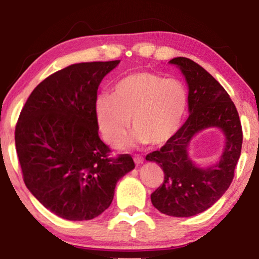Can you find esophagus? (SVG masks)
I'll return each instance as SVG.
<instances>
[{
    "label": "esophagus",
    "mask_w": 259,
    "mask_h": 259,
    "mask_svg": "<svg viewBox=\"0 0 259 259\" xmlns=\"http://www.w3.org/2000/svg\"><path fill=\"white\" fill-rule=\"evenodd\" d=\"M133 159H134V162H136L137 165H139V164H141V162L144 161V157H141V155H139V154L134 155Z\"/></svg>",
    "instance_id": "34e87169"
}]
</instances>
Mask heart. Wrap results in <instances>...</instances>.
Listing matches in <instances>:
<instances>
[{"label": "heart", "mask_w": 259, "mask_h": 259, "mask_svg": "<svg viewBox=\"0 0 259 259\" xmlns=\"http://www.w3.org/2000/svg\"><path fill=\"white\" fill-rule=\"evenodd\" d=\"M187 90L182 81L153 73L139 72L119 80L113 94L99 95L95 118L102 139L118 146L131 128L138 144L162 145L182 126Z\"/></svg>", "instance_id": "b5f03b06"}]
</instances>
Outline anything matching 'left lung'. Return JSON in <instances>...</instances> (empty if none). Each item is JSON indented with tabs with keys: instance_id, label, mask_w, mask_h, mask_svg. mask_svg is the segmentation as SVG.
<instances>
[{
	"instance_id": "left-lung-1",
	"label": "left lung",
	"mask_w": 259,
	"mask_h": 259,
	"mask_svg": "<svg viewBox=\"0 0 259 259\" xmlns=\"http://www.w3.org/2000/svg\"><path fill=\"white\" fill-rule=\"evenodd\" d=\"M169 63L179 67L189 84L190 115L160 150L146 155L164 171V182L151 200L161 213L191 217L211 207L229 189L242 151L243 131L235 104L210 73L182 56ZM208 126L225 132L226 148L217 165L200 169L189 159L187 147L194 134Z\"/></svg>"
}]
</instances>
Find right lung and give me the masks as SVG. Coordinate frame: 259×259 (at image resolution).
<instances>
[{"instance_id": "add662e5", "label": "right lung", "mask_w": 259, "mask_h": 259, "mask_svg": "<svg viewBox=\"0 0 259 259\" xmlns=\"http://www.w3.org/2000/svg\"><path fill=\"white\" fill-rule=\"evenodd\" d=\"M119 60L58 70L27 99L15 127L23 182L67 221H90L111 205L118 180L134 168L130 154L111 157L95 118L98 87Z\"/></svg>"}]
</instances>
